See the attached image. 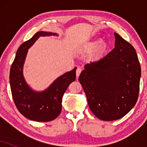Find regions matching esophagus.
<instances>
[{
    "mask_svg": "<svg viewBox=\"0 0 147 147\" xmlns=\"http://www.w3.org/2000/svg\"><path fill=\"white\" fill-rule=\"evenodd\" d=\"M81 72H82V68H78L77 69V70H76V76H77V77H79V75H80Z\"/></svg>",
    "mask_w": 147,
    "mask_h": 147,
    "instance_id": "1",
    "label": "esophagus"
}]
</instances>
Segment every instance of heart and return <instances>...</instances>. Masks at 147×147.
I'll return each instance as SVG.
<instances>
[{
  "instance_id": "heart-1",
  "label": "heart",
  "mask_w": 147,
  "mask_h": 147,
  "mask_svg": "<svg viewBox=\"0 0 147 147\" xmlns=\"http://www.w3.org/2000/svg\"><path fill=\"white\" fill-rule=\"evenodd\" d=\"M99 43V41L98 40H97V41H92V42H90V43H87L86 45V48L87 49H92V48H95L96 46H97V45ZM104 47H105V45L104 44H102L100 46V48L101 49H104Z\"/></svg>"
}]
</instances>
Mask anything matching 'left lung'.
<instances>
[{
  "label": "left lung",
  "mask_w": 147,
  "mask_h": 147,
  "mask_svg": "<svg viewBox=\"0 0 147 147\" xmlns=\"http://www.w3.org/2000/svg\"><path fill=\"white\" fill-rule=\"evenodd\" d=\"M115 48L84 65L79 81L89 108L99 119L113 121L126 115L137 102L141 68L133 45L115 32Z\"/></svg>",
  "instance_id": "left-lung-1"
}]
</instances>
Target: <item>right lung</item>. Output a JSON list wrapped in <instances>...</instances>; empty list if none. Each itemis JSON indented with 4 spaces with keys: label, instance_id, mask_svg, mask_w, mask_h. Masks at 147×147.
Listing matches in <instances>:
<instances>
[{
    "label": "right lung",
    "instance_id": "right-lung-1",
    "mask_svg": "<svg viewBox=\"0 0 147 147\" xmlns=\"http://www.w3.org/2000/svg\"><path fill=\"white\" fill-rule=\"evenodd\" d=\"M58 36L59 34L51 32H38L21 44L10 69L9 84L15 105L23 116L36 122H49L59 115L64 92L76 78L77 67L57 77L43 90H34L27 83L23 75V66L28 50L40 36Z\"/></svg>",
    "mask_w": 147,
    "mask_h": 147
}]
</instances>
